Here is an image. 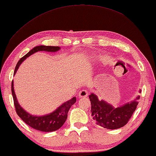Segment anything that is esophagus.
Here are the masks:
<instances>
[{
  "label": "esophagus",
  "mask_w": 156,
  "mask_h": 156,
  "mask_svg": "<svg viewBox=\"0 0 156 156\" xmlns=\"http://www.w3.org/2000/svg\"><path fill=\"white\" fill-rule=\"evenodd\" d=\"M88 95V91L87 90H81L80 91H79V94L78 96L80 97H87Z\"/></svg>",
  "instance_id": "obj_1"
}]
</instances>
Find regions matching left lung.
I'll list each match as a JSON object with an SVG mask.
<instances>
[{"instance_id": "1", "label": "left lung", "mask_w": 156, "mask_h": 156, "mask_svg": "<svg viewBox=\"0 0 156 156\" xmlns=\"http://www.w3.org/2000/svg\"><path fill=\"white\" fill-rule=\"evenodd\" d=\"M89 98L91 101V116L95 123L104 128L114 130L122 128L128 123L137 108L140 96L117 108L104 100H99L94 93H91Z\"/></svg>"}]
</instances>
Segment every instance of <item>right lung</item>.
<instances>
[{
    "label": "right lung",
    "instance_id": "obj_1",
    "mask_svg": "<svg viewBox=\"0 0 156 156\" xmlns=\"http://www.w3.org/2000/svg\"><path fill=\"white\" fill-rule=\"evenodd\" d=\"M60 49V47L59 46H37L33 48L32 50L30 51L26 55H24L23 58L20 59V60L18 62L17 65L14 69V75H15L17 70L19 67V66L21 65V63L26 60L29 56L33 55L34 53H37L38 51H46V52H55L58 51ZM12 94L13 96L14 103L15 106L16 112L19 117H20L23 122L28 124L30 126L32 127L34 129L37 130H40L42 132H52L55 130H58L62 126L65 121L67 118V113L69 109L73 105L76 101V97L74 96L71 99L69 100L66 102L63 103L61 105L52 112L47 115H44L42 116L33 115L31 114L25 110L21 105L19 103V101L17 100L16 96L15 94V91L14 89V81L12 82Z\"/></svg>",
    "mask_w": 156,
    "mask_h": 156
}]
</instances>
